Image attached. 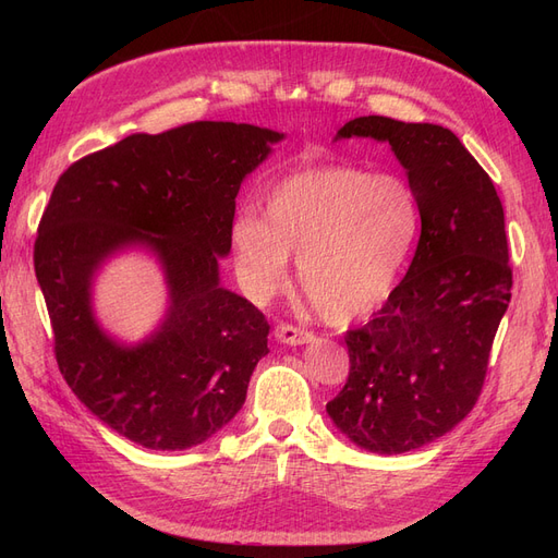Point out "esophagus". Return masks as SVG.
Listing matches in <instances>:
<instances>
[{"mask_svg": "<svg viewBox=\"0 0 558 558\" xmlns=\"http://www.w3.org/2000/svg\"><path fill=\"white\" fill-rule=\"evenodd\" d=\"M275 337H277L279 342H283V344L298 347V344H305V342H310L314 335H312L310 330H305V328L293 326V324H279V326L275 328Z\"/></svg>", "mask_w": 558, "mask_h": 558, "instance_id": "1", "label": "esophagus"}]
</instances>
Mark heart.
I'll use <instances>...</instances> for the list:
<instances>
[{
  "label": "heart",
  "instance_id": "heart-1",
  "mask_svg": "<svg viewBox=\"0 0 558 558\" xmlns=\"http://www.w3.org/2000/svg\"><path fill=\"white\" fill-rule=\"evenodd\" d=\"M421 228V205L398 174L320 165L283 177L265 202V221L244 211L232 248L246 293L265 302L291 281L330 320H351L391 295Z\"/></svg>",
  "mask_w": 558,
  "mask_h": 558
}]
</instances>
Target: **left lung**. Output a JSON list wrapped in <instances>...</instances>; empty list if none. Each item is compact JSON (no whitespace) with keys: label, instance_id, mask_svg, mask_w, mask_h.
I'll use <instances>...</instances> for the list:
<instances>
[{"label":"left lung","instance_id":"left-lung-1","mask_svg":"<svg viewBox=\"0 0 558 558\" xmlns=\"http://www.w3.org/2000/svg\"><path fill=\"white\" fill-rule=\"evenodd\" d=\"M388 142L421 205L408 275L365 326L347 330L349 377L326 412L353 445L402 453L449 433L482 393L512 298L494 181L456 134L386 116L353 118L335 140Z\"/></svg>","mask_w":558,"mask_h":558}]
</instances>
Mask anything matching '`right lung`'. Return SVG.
<instances>
[{
    "label": "right lung",
    "mask_w": 558,
    "mask_h": 558,
    "mask_svg": "<svg viewBox=\"0 0 558 558\" xmlns=\"http://www.w3.org/2000/svg\"><path fill=\"white\" fill-rule=\"evenodd\" d=\"M283 134L197 121L130 134L76 160L50 195L35 242V272L53 326L58 367L109 428L146 449L202 445L242 410L269 324L221 286L234 197ZM155 251L168 312L140 345L96 324L92 279L113 252Z\"/></svg>",
    "instance_id": "right-lung-1"
}]
</instances>
